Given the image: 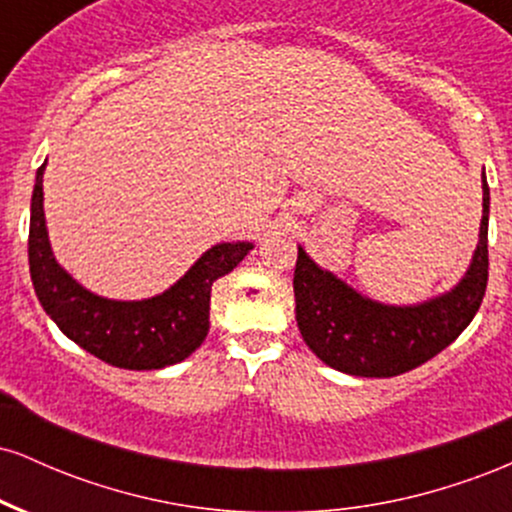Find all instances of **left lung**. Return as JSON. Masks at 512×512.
<instances>
[{"mask_svg": "<svg viewBox=\"0 0 512 512\" xmlns=\"http://www.w3.org/2000/svg\"><path fill=\"white\" fill-rule=\"evenodd\" d=\"M484 214L467 274L448 293L416 305L361 296L317 267L298 245L293 293L303 342L322 363L358 378H392L414 370L455 342L477 315L489 281V185L481 175Z\"/></svg>", "mask_w": 512, "mask_h": 512, "instance_id": "obj_1", "label": "left lung"}]
</instances>
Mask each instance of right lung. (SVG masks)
Here are the masks:
<instances>
[{
	"mask_svg": "<svg viewBox=\"0 0 512 512\" xmlns=\"http://www.w3.org/2000/svg\"><path fill=\"white\" fill-rule=\"evenodd\" d=\"M45 163L35 173L28 264L35 296L55 325L110 366L158 370L185 361L209 332L211 284L238 267L252 243H219L168 291L144 301H113L72 279L52 255L43 211Z\"/></svg>",
	"mask_w": 512,
	"mask_h": 512,
	"instance_id": "right-lung-1",
	"label": "right lung"
}]
</instances>
